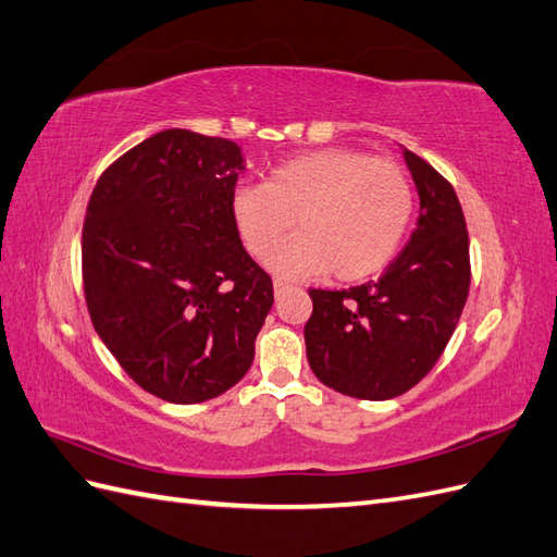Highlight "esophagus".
I'll return each mask as SVG.
<instances>
[{
  "label": "esophagus",
  "mask_w": 557,
  "mask_h": 557,
  "mask_svg": "<svg viewBox=\"0 0 557 557\" xmlns=\"http://www.w3.org/2000/svg\"><path fill=\"white\" fill-rule=\"evenodd\" d=\"M288 290H290V283H285V281H281V278L274 281V295H276V297L285 295Z\"/></svg>",
  "instance_id": "1"
}]
</instances>
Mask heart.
<instances>
[{"mask_svg":"<svg viewBox=\"0 0 557 557\" xmlns=\"http://www.w3.org/2000/svg\"><path fill=\"white\" fill-rule=\"evenodd\" d=\"M416 209L411 176L393 160L352 148H325L274 166L264 185H242L232 218L250 256L269 258L285 278L332 272L362 281L395 258Z\"/></svg>","mask_w":557,"mask_h":557,"instance_id":"1","label":"heart"}]
</instances>
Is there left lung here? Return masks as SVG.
<instances>
[{"mask_svg":"<svg viewBox=\"0 0 557 557\" xmlns=\"http://www.w3.org/2000/svg\"><path fill=\"white\" fill-rule=\"evenodd\" d=\"M420 197L411 239L379 281L309 290L307 358L318 381L358 399H393L442 358L469 295V237L453 185L404 148Z\"/></svg>","mask_w":557,"mask_h":557,"instance_id":"8db88e82","label":"left lung"}]
</instances>
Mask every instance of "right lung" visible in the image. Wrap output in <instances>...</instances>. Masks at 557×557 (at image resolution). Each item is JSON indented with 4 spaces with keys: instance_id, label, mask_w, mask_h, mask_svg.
<instances>
[{
    "instance_id": "right-lung-1",
    "label": "right lung",
    "mask_w": 557,
    "mask_h": 557,
    "mask_svg": "<svg viewBox=\"0 0 557 557\" xmlns=\"http://www.w3.org/2000/svg\"><path fill=\"white\" fill-rule=\"evenodd\" d=\"M242 148L164 129L99 176L83 223V290L127 376L172 404L239 383L274 305L272 276L242 246L232 197Z\"/></svg>"
}]
</instances>
